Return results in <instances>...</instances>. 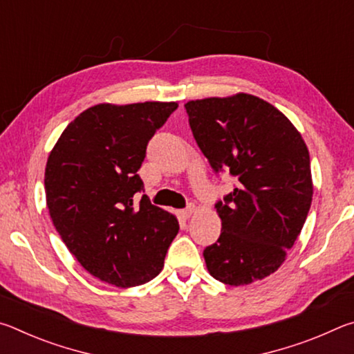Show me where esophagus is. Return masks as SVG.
I'll use <instances>...</instances> for the list:
<instances>
[{
    "mask_svg": "<svg viewBox=\"0 0 354 354\" xmlns=\"http://www.w3.org/2000/svg\"><path fill=\"white\" fill-rule=\"evenodd\" d=\"M195 212V206L194 205H190V206H187L185 209H183L181 211V215L184 218H190L192 217V214Z\"/></svg>",
    "mask_w": 354,
    "mask_h": 354,
    "instance_id": "obj_1",
    "label": "esophagus"
}]
</instances>
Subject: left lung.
<instances>
[{
  "label": "left lung",
  "mask_w": 354,
  "mask_h": 354,
  "mask_svg": "<svg viewBox=\"0 0 354 354\" xmlns=\"http://www.w3.org/2000/svg\"><path fill=\"white\" fill-rule=\"evenodd\" d=\"M196 143L236 187L215 205L218 241L205 250L207 272L230 286L251 284L283 266L313 203L306 143L273 104L250 93L185 103Z\"/></svg>",
  "instance_id": "1"
}]
</instances>
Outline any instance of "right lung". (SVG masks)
<instances>
[{
	"label": "right lung",
	"instance_id": "obj_1",
	"mask_svg": "<svg viewBox=\"0 0 354 354\" xmlns=\"http://www.w3.org/2000/svg\"><path fill=\"white\" fill-rule=\"evenodd\" d=\"M178 103H101L59 137L45 167V195L59 236L95 278L117 287L158 277L178 218L137 194L148 140Z\"/></svg>",
	"mask_w": 354,
	"mask_h": 354
}]
</instances>
